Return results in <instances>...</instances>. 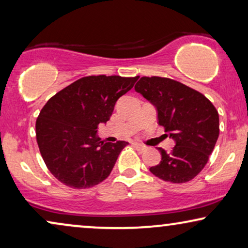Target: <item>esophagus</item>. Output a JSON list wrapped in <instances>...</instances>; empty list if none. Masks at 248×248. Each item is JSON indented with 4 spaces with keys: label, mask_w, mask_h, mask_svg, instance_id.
<instances>
[{
    "label": "esophagus",
    "mask_w": 248,
    "mask_h": 248,
    "mask_svg": "<svg viewBox=\"0 0 248 248\" xmlns=\"http://www.w3.org/2000/svg\"><path fill=\"white\" fill-rule=\"evenodd\" d=\"M133 147L137 149L138 151H140V152H144L145 150H147V148L144 147V145H142V144H140V143H138V142H134L133 143Z\"/></svg>",
    "instance_id": "1"
}]
</instances>
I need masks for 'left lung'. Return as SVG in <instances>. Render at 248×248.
<instances>
[{
	"label": "left lung",
	"mask_w": 248,
	"mask_h": 248,
	"mask_svg": "<svg viewBox=\"0 0 248 248\" xmlns=\"http://www.w3.org/2000/svg\"><path fill=\"white\" fill-rule=\"evenodd\" d=\"M134 89L157 108L158 123L174 139L170 152L159 148L161 161L150 171L162 181L182 184L204 168L219 137V114L211 101L178 81L142 77Z\"/></svg>",
	"instance_id": "obj_1"
}]
</instances>
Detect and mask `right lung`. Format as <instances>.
Here are the masks:
<instances>
[{
	"label": "right lung",
	"mask_w": 248,
	"mask_h": 248,
	"mask_svg": "<svg viewBox=\"0 0 248 248\" xmlns=\"http://www.w3.org/2000/svg\"><path fill=\"white\" fill-rule=\"evenodd\" d=\"M139 77H84L47 101L36 121L40 155L56 179L72 188H89L109 176L128 142L100 141L97 127L113 114L117 99Z\"/></svg>",
	"instance_id": "1"
}]
</instances>
